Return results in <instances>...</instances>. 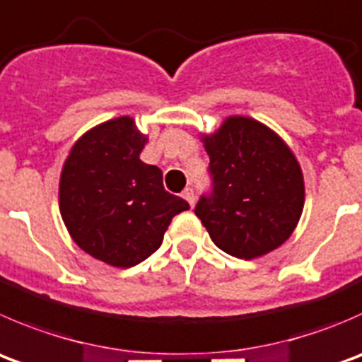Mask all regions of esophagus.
<instances>
[{
	"label": "esophagus",
	"instance_id": "34e87169",
	"mask_svg": "<svg viewBox=\"0 0 362 362\" xmlns=\"http://www.w3.org/2000/svg\"><path fill=\"white\" fill-rule=\"evenodd\" d=\"M182 196H184V199L189 203V205L194 206L196 198H194V191H192V187H185L184 192H182Z\"/></svg>",
	"mask_w": 362,
	"mask_h": 362
}]
</instances>
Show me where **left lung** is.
<instances>
[{
    "mask_svg": "<svg viewBox=\"0 0 362 362\" xmlns=\"http://www.w3.org/2000/svg\"><path fill=\"white\" fill-rule=\"evenodd\" d=\"M212 191L194 214L219 249L240 259L274 251L293 233L304 209V178L292 150L272 129L230 117L202 136Z\"/></svg>",
    "mask_w": 362,
    "mask_h": 362,
    "instance_id": "left-lung-1",
    "label": "left lung"
}]
</instances>
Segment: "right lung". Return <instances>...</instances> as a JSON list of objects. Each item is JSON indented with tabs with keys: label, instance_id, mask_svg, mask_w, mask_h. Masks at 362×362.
<instances>
[{
	"label": "right lung",
	"instance_id": "add662e5",
	"mask_svg": "<svg viewBox=\"0 0 362 362\" xmlns=\"http://www.w3.org/2000/svg\"><path fill=\"white\" fill-rule=\"evenodd\" d=\"M145 134L131 117L81 136L59 177V212L77 245L93 258L129 269L160 247L164 231L189 203L170 194L163 171L139 153Z\"/></svg>",
	"mask_w": 362,
	"mask_h": 362
}]
</instances>
